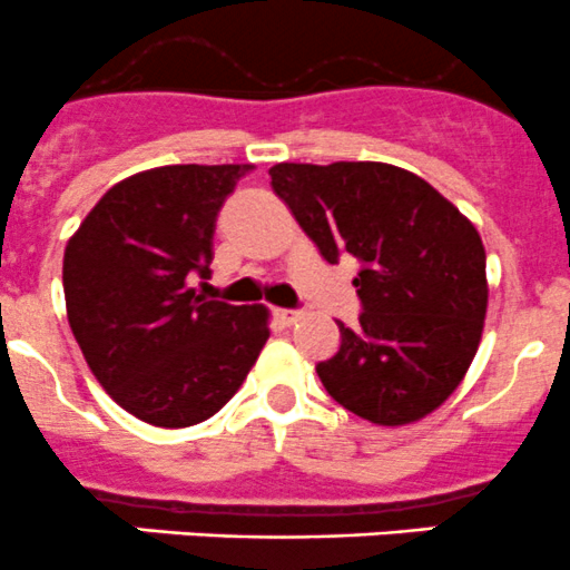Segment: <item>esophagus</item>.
<instances>
[{"mask_svg": "<svg viewBox=\"0 0 570 570\" xmlns=\"http://www.w3.org/2000/svg\"><path fill=\"white\" fill-rule=\"evenodd\" d=\"M274 318H277V321H279V324L291 326V324H296V321H298V309H287V307H277V309H274Z\"/></svg>", "mask_w": 570, "mask_h": 570, "instance_id": "34e87169", "label": "esophagus"}]
</instances>
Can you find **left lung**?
Listing matches in <instances>:
<instances>
[{"instance_id": "obj_1", "label": "left lung", "mask_w": 570, "mask_h": 570, "mask_svg": "<svg viewBox=\"0 0 570 570\" xmlns=\"http://www.w3.org/2000/svg\"><path fill=\"white\" fill-rule=\"evenodd\" d=\"M272 188L326 263L360 261V326L315 365L341 407L402 426L463 382L488 313L476 227L426 179L387 163H277Z\"/></svg>"}]
</instances>
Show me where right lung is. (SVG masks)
I'll return each instance as SVG.
<instances>
[{
    "mask_svg": "<svg viewBox=\"0 0 570 570\" xmlns=\"http://www.w3.org/2000/svg\"><path fill=\"white\" fill-rule=\"evenodd\" d=\"M255 166H160L112 185L69 238L71 332L112 402L151 426H194L244 385L268 341L263 304L196 296L224 199Z\"/></svg>",
    "mask_w": 570,
    "mask_h": 570,
    "instance_id": "add662e5",
    "label": "right lung"
}]
</instances>
